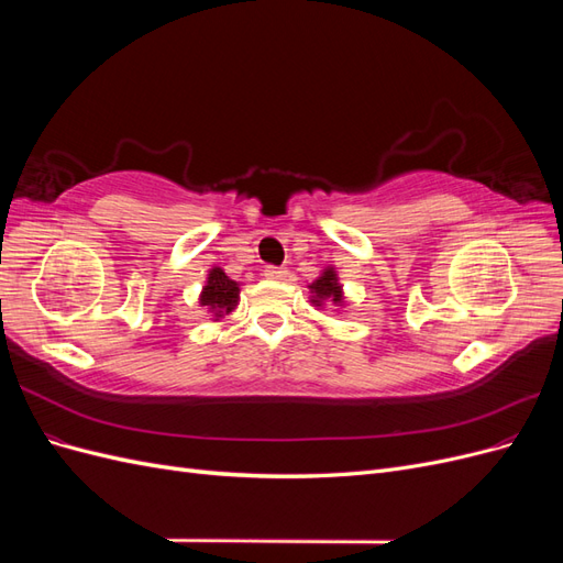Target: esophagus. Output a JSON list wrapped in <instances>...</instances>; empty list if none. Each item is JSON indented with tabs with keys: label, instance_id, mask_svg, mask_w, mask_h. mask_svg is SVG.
Here are the masks:
<instances>
[{
	"label": "esophagus",
	"instance_id": "esophagus-1",
	"mask_svg": "<svg viewBox=\"0 0 563 563\" xmlns=\"http://www.w3.org/2000/svg\"><path fill=\"white\" fill-rule=\"evenodd\" d=\"M263 272H265L267 279H284L288 275L286 267H277V265H267Z\"/></svg>",
	"mask_w": 563,
	"mask_h": 563
}]
</instances>
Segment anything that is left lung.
Instances as JSON below:
<instances>
[{
    "label": "left lung",
    "instance_id": "8db88e82",
    "mask_svg": "<svg viewBox=\"0 0 563 563\" xmlns=\"http://www.w3.org/2000/svg\"><path fill=\"white\" fill-rule=\"evenodd\" d=\"M310 288H312V294H314L312 296L314 305H321V300H327V298H331L335 305L343 302V286L338 284V277H335L333 267L323 269L321 277Z\"/></svg>",
    "mask_w": 563,
    "mask_h": 563
}]
</instances>
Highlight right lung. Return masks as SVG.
Masks as SVG:
<instances>
[{"label": "right lung", "mask_w": 563, "mask_h": 563, "mask_svg": "<svg viewBox=\"0 0 563 563\" xmlns=\"http://www.w3.org/2000/svg\"><path fill=\"white\" fill-rule=\"evenodd\" d=\"M199 302L207 305L216 314V319H220L223 314L232 312L236 308V302H240V284L232 282L220 267H213L209 272L207 286H203V291L199 296Z\"/></svg>", "instance_id": "obj_1"}]
</instances>
